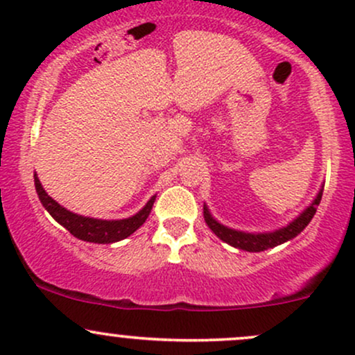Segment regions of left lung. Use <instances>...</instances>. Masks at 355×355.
I'll return each mask as SVG.
<instances>
[{
	"label": "left lung",
	"instance_id": "obj_1",
	"mask_svg": "<svg viewBox=\"0 0 355 355\" xmlns=\"http://www.w3.org/2000/svg\"><path fill=\"white\" fill-rule=\"evenodd\" d=\"M322 198V190L319 191V195L315 197V200L312 202V205L309 209H305L302 214L297 217L294 222L288 223L287 227L284 229L270 232V234H243V232H237L227 229V227L220 225L217 220L211 218V215L209 214V209L203 207V218H205L207 225L214 230V234L217 235L218 239H222L223 242L230 243L232 247L240 248V250H247V252H262L267 250V248L277 247L280 243L287 242V240L294 239L295 235H299L305 227L309 225L313 215H315L317 207H319Z\"/></svg>",
	"mask_w": 355,
	"mask_h": 355
}]
</instances>
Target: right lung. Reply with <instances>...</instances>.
<instances>
[{
  "label": "right lung",
  "mask_w": 355,
  "mask_h": 355,
  "mask_svg": "<svg viewBox=\"0 0 355 355\" xmlns=\"http://www.w3.org/2000/svg\"><path fill=\"white\" fill-rule=\"evenodd\" d=\"M35 187L38 191V197L42 200L43 207L50 211V215L60 225L75 235L76 239L85 240V242L93 243H113L118 240H123L132 235L138 227L144 225L145 220L148 218L150 211H152L155 197L148 200V203L138 211L137 215L123 220H98V218H89L81 217V215L73 214V211L63 209L58 202H55L50 195L44 191V189L40 183L38 177H35Z\"/></svg>",
  "instance_id": "1"
}]
</instances>
